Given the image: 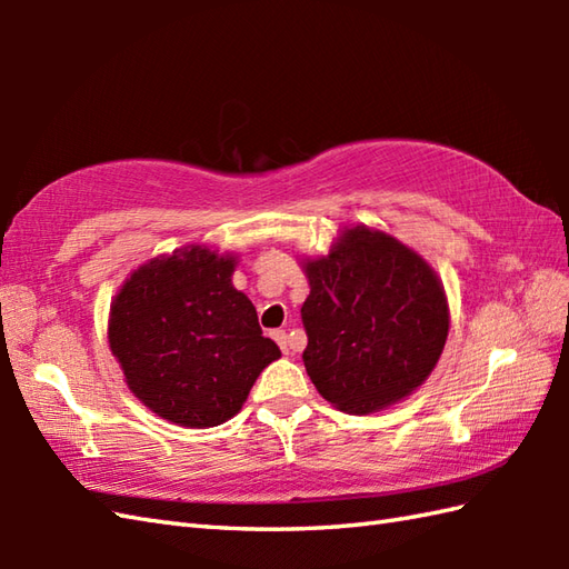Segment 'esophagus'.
Here are the masks:
<instances>
[{"label": "esophagus", "mask_w": 569, "mask_h": 569, "mask_svg": "<svg viewBox=\"0 0 569 569\" xmlns=\"http://www.w3.org/2000/svg\"><path fill=\"white\" fill-rule=\"evenodd\" d=\"M271 337L278 342V347L283 349V355H288V335H286V330H273Z\"/></svg>", "instance_id": "1"}]
</instances>
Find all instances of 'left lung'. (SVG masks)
Returning a JSON list of instances; mask_svg holds the SVG:
<instances>
[{
    "label": "left lung",
    "instance_id": "1",
    "mask_svg": "<svg viewBox=\"0 0 569 569\" xmlns=\"http://www.w3.org/2000/svg\"><path fill=\"white\" fill-rule=\"evenodd\" d=\"M303 361L325 401L367 416L422 386L445 349L450 306L440 276L418 251L381 229L352 224L328 257L303 259Z\"/></svg>",
    "mask_w": 569,
    "mask_h": 569
}]
</instances>
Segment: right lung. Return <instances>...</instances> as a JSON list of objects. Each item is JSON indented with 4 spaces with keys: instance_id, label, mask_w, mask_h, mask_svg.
<instances>
[{
    "instance_id": "right-lung-1",
    "label": "right lung",
    "mask_w": 569,
    "mask_h": 569,
    "mask_svg": "<svg viewBox=\"0 0 569 569\" xmlns=\"http://www.w3.org/2000/svg\"><path fill=\"white\" fill-rule=\"evenodd\" d=\"M234 253L188 244L141 263L112 298L107 340L129 391L176 426L234 418L259 373L281 357L234 288Z\"/></svg>"
}]
</instances>
